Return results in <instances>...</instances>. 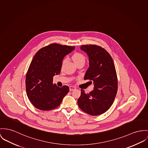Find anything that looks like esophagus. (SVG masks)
<instances>
[{
    "instance_id": "esophagus-1",
    "label": "esophagus",
    "mask_w": 148,
    "mask_h": 148,
    "mask_svg": "<svg viewBox=\"0 0 148 148\" xmlns=\"http://www.w3.org/2000/svg\"><path fill=\"white\" fill-rule=\"evenodd\" d=\"M75 89H76V88L75 87H74V86H70L69 87V90H70V91H73V90H74Z\"/></svg>"
}]
</instances>
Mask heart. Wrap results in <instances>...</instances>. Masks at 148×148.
<instances>
[{
    "mask_svg": "<svg viewBox=\"0 0 148 148\" xmlns=\"http://www.w3.org/2000/svg\"><path fill=\"white\" fill-rule=\"evenodd\" d=\"M72 59L75 64H77L79 62H85L84 56L83 54L79 53V52L74 53L72 56ZM65 61H66V60H64L63 64H64L65 62Z\"/></svg>",
    "mask_w": 148,
    "mask_h": 148,
    "instance_id": "b5f03b06",
    "label": "heart"
}]
</instances>
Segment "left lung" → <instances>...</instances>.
Returning a JSON list of instances; mask_svg holds the SVG:
<instances>
[{
  "label": "left lung",
  "instance_id": "8db88e82",
  "mask_svg": "<svg viewBox=\"0 0 148 148\" xmlns=\"http://www.w3.org/2000/svg\"><path fill=\"white\" fill-rule=\"evenodd\" d=\"M80 49L89 57L90 67L84 80L93 83V90L86 93L81 90L78 100L80 109L91 115H99L106 112L114 102L118 90V79L113 58L101 47L83 45Z\"/></svg>",
  "mask_w": 148,
  "mask_h": 148
}]
</instances>
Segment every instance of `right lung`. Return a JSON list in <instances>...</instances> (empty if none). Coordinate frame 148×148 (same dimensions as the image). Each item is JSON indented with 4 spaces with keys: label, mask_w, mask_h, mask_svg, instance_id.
I'll use <instances>...</instances> for the list:
<instances>
[{
    "label": "right lung",
    "mask_w": 148,
    "mask_h": 148,
    "mask_svg": "<svg viewBox=\"0 0 148 148\" xmlns=\"http://www.w3.org/2000/svg\"><path fill=\"white\" fill-rule=\"evenodd\" d=\"M74 48L52 43L35 55L26 73L25 84L27 96L36 108L45 111L54 109L68 93V86L57 87L53 84V77L60 73L63 58Z\"/></svg>",
    "instance_id": "obj_1"
}]
</instances>
